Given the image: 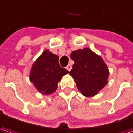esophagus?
<instances>
[{
  "label": "esophagus",
  "instance_id": "1",
  "mask_svg": "<svg viewBox=\"0 0 133 133\" xmlns=\"http://www.w3.org/2000/svg\"><path fill=\"white\" fill-rule=\"evenodd\" d=\"M71 68H72V66H71V65H68L66 66V69L68 71H70L71 70Z\"/></svg>",
  "mask_w": 133,
  "mask_h": 133
}]
</instances>
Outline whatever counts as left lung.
<instances>
[{
  "label": "left lung",
  "mask_w": 133,
  "mask_h": 133,
  "mask_svg": "<svg viewBox=\"0 0 133 133\" xmlns=\"http://www.w3.org/2000/svg\"><path fill=\"white\" fill-rule=\"evenodd\" d=\"M71 58L74 64L69 74L78 90L84 96H94L108 83L109 71L105 62L89 48L73 51Z\"/></svg>",
  "instance_id": "1"
}]
</instances>
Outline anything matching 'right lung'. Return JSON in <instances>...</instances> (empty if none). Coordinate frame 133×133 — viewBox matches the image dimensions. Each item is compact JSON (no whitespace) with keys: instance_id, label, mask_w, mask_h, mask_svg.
Here are the masks:
<instances>
[{"instance_id":"obj_1","label":"right lung","mask_w":133,"mask_h":133,"mask_svg":"<svg viewBox=\"0 0 133 133\" xmlns=\"http://www.w3.org/2000/svg\"><path fill=\"white\" fill-rule=\"evenodd\" d=\"M68 73L60 66L59 56L46 50L34 62L29 78L41 93L49 95L56 90L61 78Z\"/></svg>"}]
</instances>
